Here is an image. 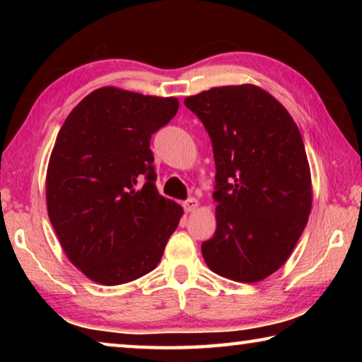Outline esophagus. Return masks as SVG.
<instances>
[{
  "instance_id": "esophagus-1",
  "label": "esophagus",
  "mask_w": 362,
  "mask_h": 362,
  "mask_svg": "<svg viewBox=\"0 0 362 362\" xmlns=\"http://www.w3.org/2000/svg\"><path fill=\"white\" fill-rule=\"evenodd\" d=\"M183 209H185V212H193L196 207H198V201H196L194 198H188L187 201H183Z\"/></svg>"
}]
</instances>
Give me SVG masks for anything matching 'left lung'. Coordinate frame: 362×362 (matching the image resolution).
I'll list each match as a JSON object with an SVG mask.
<instances>
[{"instance_id":"1","label":"left lung","mask_w":362,"mask_h":362,"mask_svg":"<svg viewBox=\"0 0 362 362\" xmlns=\"http://www.w3.org/2000/svg\"><path fill=\"white\" fill-rule=\"evenodd\" d=\"M185 107L209 134L217 228L201 244L212 272L257 283L289 259L311 211V175L292 116L252 84L212 88Z\"/></svg>"}]
</instances>
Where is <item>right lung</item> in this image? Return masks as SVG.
Listing matches in <instances>:
<instances>
[{
  "label": "right lung",
  "instance_id": "right-lung-1",
  "mask_svg": "<svg viewBox=\"0 0 362 362\" xmlns=\"http://www.w3.org/2000/svg\"><path fill=\"white\" fill-rule=\"evenodd\" d=\"M177 110L174 97L102 88L59 131L47 166L49 220L70 262L95 283L150 273L179 225L183 211L158 193L150 150Z\"/></svg>",
  "mask_w": 362,
  "mask_h": 362
}]
</instances>
